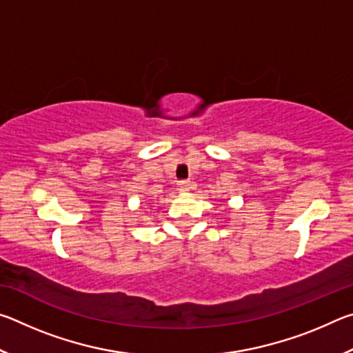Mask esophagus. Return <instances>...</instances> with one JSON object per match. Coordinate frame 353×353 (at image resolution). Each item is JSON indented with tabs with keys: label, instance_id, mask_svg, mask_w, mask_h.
<instances>
[{
	"label": "esophagus",
	"instance_id": "obj_1",
	"mask_svg": "<svg viewBox=\"0 0 353 353\" xmlns=\"http://www.w3.org/2000/svg\"><path fill=\"white\" fill-rule=\"evenodd\" d=\"M177 190L181 191V193H188V191L191 190V183L187 181H181L177 183Z\"/></svg>",
	"mask_w": 353,
	"mask_h": 353
}]
</instances>
